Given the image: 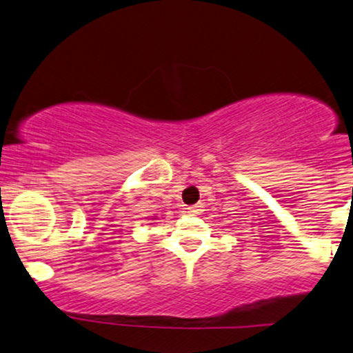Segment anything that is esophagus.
Here are the masks:
<instances>
[{
  "instance_id": "34e87169",
  "label": "esophagus",
  "mask_w": 353,
  "mask_h": 353,
  "mask_svg": "<svg viewBox=\"0 0 353 353\" xmlns=\"http://www.w3.org/2000/svg\"><path fill=\"white\" fill-rule=\"evenodd\" d=\"M188 212L190 214V216H199V214L202 212L201 205H192V208H188Z\"/></svg>"
}]
</instances>
